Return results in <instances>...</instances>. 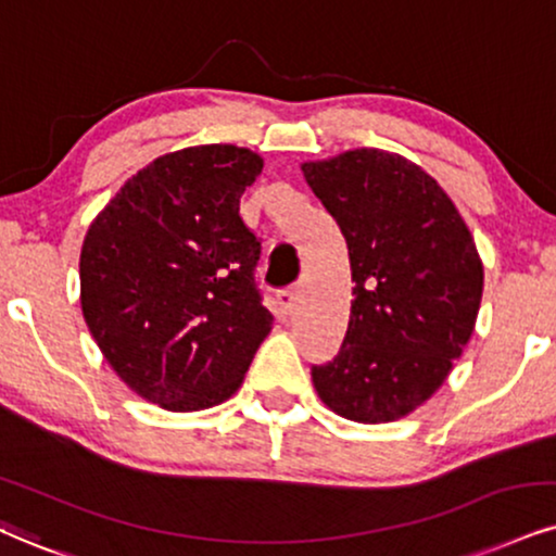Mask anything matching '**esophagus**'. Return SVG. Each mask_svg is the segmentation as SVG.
Wrapping results in <instances>:
<instances>
[{
	"label": "esophagus",
	"instance_id": "obj_1",
	"mask_svg": "<svg viewBox=\"0 0 556 556\" xmlns=\"http://www.w3.org/2000/svg\"><path fill=\"white\" fill-rule=\"evenodd\" d=\"M278 304H280V312L291 314L293 309H296V304H299V291L296 289L278 291Z\"/></svg>",
	"mask_w": 556,
	"mask_h": 556
}]
</instances>
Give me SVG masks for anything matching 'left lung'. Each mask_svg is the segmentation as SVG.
<instances>
[{"mask_svg": "<svg viewBox=\"0 0 556 556\" xmlns=\"http://www.w3.org/2000/svg\"><path fill=\"white\" fill-rule=\"evenodd\" d=\"M338 222L355 280L338 355L312 366L319 400L355 422H394L435 394L462 355L484 270L469 226L425 169L381 149L304 162Z\"/></svg>", "mask_w": 556, "mask_h": 556, "instance_id": "obj_1", "label": "left lung"}]
</instances>
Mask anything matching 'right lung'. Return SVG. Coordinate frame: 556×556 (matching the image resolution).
<instances>
[{
    "instance_id": "1",
    "label": "right lung",
    "mask_w": 556,
    "mask_h": 556,
    "mask_svg": "<svg viewBox=\"0 0 556 556\" xmlns=\"http://www.w3.org/2000/svg\"><path fill=\"white\" fill-rule=\"evenodd\" d=\"M260 173L250 149H180L139 169L89 224L81 314L147 402L173 413L222 404L270 332L255 283L260 239L239 216Z\"/></svg>"
}]
</instances>
